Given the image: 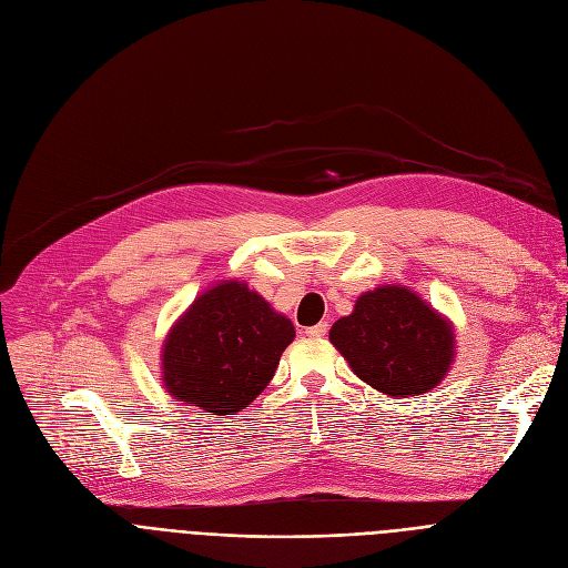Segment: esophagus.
Returning a JSON list of instances; mask_svg holds the SVG:
<instances>
[{"mask_svg":"<svg viewBox=\"0 0 568 568\" xmlns=\"http://www.w3.org/2000/svg\"><path fill=\"white\" fill-rule=\"evenodd\" d=\"M326 329H329V324H326V322H320V324H315V326H308V329H306V336H308V338L320 341V338H324V336H326Z\"/></svg>","mask_w":568,"mask_h":568,"instance_id":"esophagus-1","label":"esophagus"}]
</instances>
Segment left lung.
I'll return each instance as SVG.
<instances>
[{"label":"left lung","mask_w":568,"mask_h":568,"mask_svg":"<svg viewBox=\"0 0 568 568\" xmlns=\"http://www.w3.org/2000/svg\"><path fill=\"white\" fill-rule=\"evenodd\" d=\"M329 341L356 377L392 398L428 394L456 359L454 322L405 285L364 292Z\"/></svg>","instance_id":"obj_1"}]
</instances>
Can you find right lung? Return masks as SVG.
Here are the masks:
<instances>
[{"label": "right lung", "mask_w": 568, "mask_h": 568, "mask_svg": "<svg viewBox=\"0 0 568 568\" xmlns=\"http://www.w3.org/2000/svg\"><path fill=\"white\" fill-rule=\"evenodd\" d=\"M294 324L244 281L195 296L168 332L161 379L179 400L219 416L242 412L272 382Z\"/></svg>", "instance_id": "obj_1"}]
</instances>
